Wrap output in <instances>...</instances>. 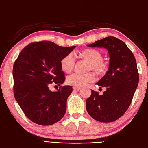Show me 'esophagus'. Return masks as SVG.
Listing matches in <instances>:
<instances>
[{
    "mask_svg": "<svg viewBox=\"0 0 148 148\" xmlns=\"http://www.w3.org/2000/svg\"><path fill=\"white\" fill-rule=\"evenodd\" d=\"M73 89L74 90H75V91H79V90L80 89V87H75V86H73Z\"/></svg>",
    "mask_w": 148,
    "mask_h": 148,
    "instance_id": "1",
    "label": "esophagus"
}]
</instances>
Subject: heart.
Wrapping results in <instances>:
<instances>
[{"label":"heart","instance_id":"1","mask_svg":"<svg viewBox=\"0 0 148 148\" xmlns=\"http://www.w3.org/2000/svg\"><path fill=\"white\" fill-rule=\"evenodd\" d=\"M82 58L88 61L90 64L89 70H93L98 75H103L108 70V64L103 60V55L100 51L96 49L84 50L79 53ZM75 64V57L73 53L65 56L61 61V68L66 73L71 71ZM95 75L93 72H89L85 74L73 73L66 78L68 84L75 87H82L87 84L94 82Z\"/></svg>","mask_w":148,"mask_h":148}]
</instances>
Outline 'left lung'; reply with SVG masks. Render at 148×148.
<instances>
[{"mask_svg": "<svg viewBox=\"0 0 148 148\" xmlns=\"http://www.w3.org/2000/svg\"><path fill=\"white\" fill-rule=\"evenodd\" d=\"M104 48L109 55V67L106 74L96 84L105 87L103 95L91 90L86 99V110L93 119L110 123L119 119L128 108L138 86V75L136 60L124 42L109 36L87 45Z\"/></svg>", "mask_w": 148, "mask_h": 148, "instance_id": "8db88e82", "label": "left lung"}]
</instances>
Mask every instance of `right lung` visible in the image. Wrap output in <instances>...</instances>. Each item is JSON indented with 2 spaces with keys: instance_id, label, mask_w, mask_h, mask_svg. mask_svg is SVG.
Instances as JSON below:
<instances>
[{
  "instance_id": "obj_1",
  "label": "right lung",
  "mask_w": 148,
  "mask_h": 148,
  "mask_svg": "<svg viewBox=\"0 0 148 148\" xmlns=\"http://www.w3.org/2000/svg\"><path fill=\"white\" fill-rule=\"evenodd\" d=\"M75 47H60L47 41L32 43L21 51L14 62V98L32 122L49 126L64 117L67 99L73 88L61 86L53 92L49 86L53 82L58 86L64 83L61 61Z\"/></svg>"
}]
</instances>
